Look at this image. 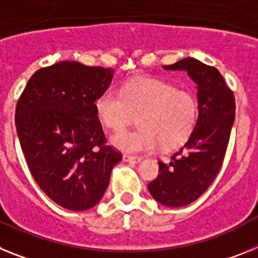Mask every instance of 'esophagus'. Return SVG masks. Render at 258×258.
<instances>
[{
	"label": "esophagus",
	"mask_w": 258,
	"mask_h": 258,
	"mask_svg": "<svg viewBox=\"0 0 258 258\" xmlns=\"http://www.w3.org/2000/svg\"><path fill=\"white\" fill-rule=\"evenodd\" d=\"M122 160L126 161V163H140V161L142 160V157L132 156V155L124 154V155H122Z\"/></svg>",
	"instance_id": "obj_1"
}]
</instances>
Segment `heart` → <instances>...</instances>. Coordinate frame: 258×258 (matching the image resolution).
Instances as JSON below:
<instances>
[{"label":"heart","mask_w":258,"mask_h":258,"mask_svg":"<svg viewBox=\"0 0 258 258\" xmlns=\"http://www.w3.org/2000/svg\"><path fill=\"white\" fill-rule=\"evenodd\" d=\"M95 109L112 131H121L138 116L140 127L111 137L112 146L129 154L152 151L160 145L175 149L190 138L199 120V102L194 93L154 77L132 80L121 90L108 89L98 98Z\"/></svg>","instance_id":"b5f03b06"}]
</instances>
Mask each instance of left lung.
Listing matches in <instances>:
<instances>
[{
  "instance_id": "8db88e82",
  "label": "left lung",
  "mask_w": 258,
  "mask_h": 258,
  "mask_svg": "<svg viewBox=\"0 0 258 258\" xmlns=\"http://www.w3.org/2000/svg\"><path fill=\"white\" fill-rule=\"evenodd\" d=\"M164 70L186 71L197 84L199 120L172 161H159L149 191L163 206L183 207L206 192L220 172L235 120V98L217 68L198 59L184 58Z\"/></svg>"
}]
</instances>
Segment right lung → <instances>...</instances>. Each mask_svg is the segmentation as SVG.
Wrapping results in <instances>:
<instances>
[{
    "instance_id": "right-lung-1",
    "label": "right lung",
    "mask_w": 258,
    "mask_h": 258,
    "mask_svg": "<svg viewBox=\"0 0 258 258\" xmlns=\"http://www.w3.org/2000/svg\"><path fill=\"white\" fill-rule=\"evenodd\" d=\"M112 79L111 68L59 61L36 71L17 103V133L32 177L70 211L93 208L121 160L106 145L95 109Z\"/></svg>"
}]
</instances>
